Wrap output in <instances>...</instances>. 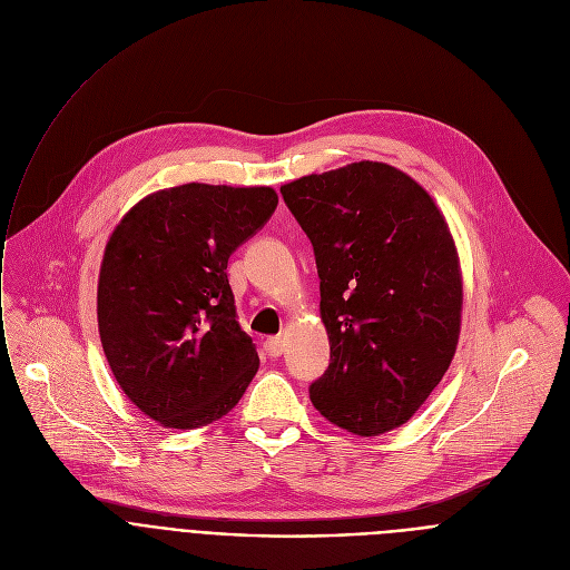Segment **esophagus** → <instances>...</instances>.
Returning <instances> with one entry per match:
<instances>
[{
  "instance_id": "esophagus-1",
  "label": "esophagus",
  "mask_w": 570,
  "mask_h": 570,
  "mask_svg": "<svg viewBox=\"0 0 570 570\" xmlns=\"http://www.w3.org/2000/svg\"><path fill=\"white\" fill-rule=\"evenodd\" d=\"M264 347H266L268 356L277 358V356H282V352H284V338H282V336H271V338H266Z\"/></svg>"
}]
</instances>
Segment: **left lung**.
I'll return each instance as SVG.
<instances>
[{
    "label": "left lung",
    "instance_id": "obj_1",
    "mask_svg": "<svg viewBox=\"0 0 570 570\" xmlns=\"http://www.w3.org/2000/svg\"><path fill=\"white\" fill-rule=\"evenodd\" d=\"M306 232L332 363L311 401L332 424L372 438L409 422L449 370L462 273L429 191L383 161H354L282 187Z\"/></svg>",
    "mask_w": 570,
    "mask_h": 570
}]
</instances>
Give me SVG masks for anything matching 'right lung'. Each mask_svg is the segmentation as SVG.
Returning a JSON list of instances; mask_svg holds the SVG:
<instances>
[{"label": "right lung", "mask_w": 570, "mask_h": 570, "mask_svg": "<svg viewBox=\"0 0 570 570\" xmlns=\"http://www.w3.org/2000/svg\"><path fill=\"white\" fill-rule=\"evenodd\" d=\"M275 207L271 187L189 183L141 198L110 234L97 291L101 345L124 394L157 424L207 426L257 374L225 271Z\"/></svg>", "instance_id": "right-lung-1"}]
</instances>
